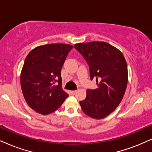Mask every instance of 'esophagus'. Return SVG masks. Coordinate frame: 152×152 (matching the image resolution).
Returning a JSON list of instances; mask_svg holds the SVG:
<instances>
[{
	"label": "esophagus",
	"mask_w": 152,
	"mask_h": 152,
	"mask_svg": "<svg viewBox=\"0 0 152 152\" xmlns=\"http://www.w3.org/2000/svg\"><path fill=\"white\" fill-rule=\"evenodd\" d=\"M76 92H77L76 90H71L70 93L72 94V95H75V94L76 93Z\"/></svg>",
	"instance_id": "1"
}]
</instances>
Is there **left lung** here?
<instances>
[{"label": "left lung", "mask_w": 152, "mask_h": 152, "mask_svg": "<svg viewBox=\"0 0 152 152\" xmlns=\"http://www.w3.org/2000/svg\"><path fill=\"white\" fill-rule=\"evenodd\" d=\"M74 48L87 62L91 80L97 88L87 90L80 102L83 111L95 119L105 118L121 102L128 84V66L121 52L106 42L75 44Z\"/></svg>", "instance_id": "obj_1"}]
</instances>
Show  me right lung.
<instances>
[{"label": "right lung", "mask_w": 152, "mask_h": 152, "mask_svg": "<svg viewBox=\"0 0 152 152\" xmlns=\"http://www.w3.org/2000/svg\"><path fill=\"white\" fill-rule=\"evenodd\" d=\"M72 48L69 44H47L35 48L25 59L21 88L26 103L37 113L51 114L68 97L62 87L61 69Z\"/></svg>", "instance_id": "obj_1"}]
</instances>
